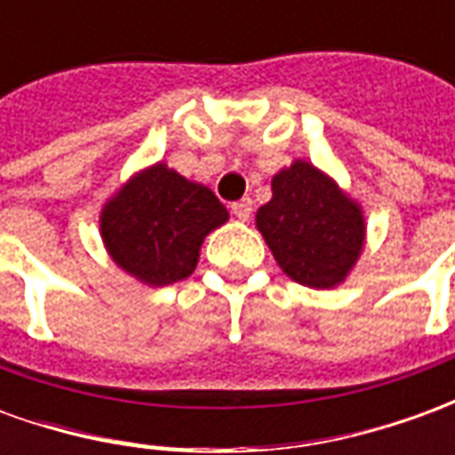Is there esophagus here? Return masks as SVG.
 I'll list each match as a JSON object with an SVG mask.
<instances>
[{"instance_id": "esophagus-1", "label": "esophagus", "mask_w": 455, "mask_h": 455, "mask_svg": "<svg viewBox=\"0 0 455 455\" xmlns=\"http://www.w3.org/2000/svg\"><path fill=\"white\" fill-rule=\"evenodd\" d=\"M231 212H234V217L236 219L246 221V219H251V214H253V199L251 197L238 199V202H234V204H231Z\"/></svg>"}]
</instances>
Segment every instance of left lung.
Returning <instances> with one entry per match:
<instances>
[{"label": "left lung", "instance_id": "1", "mask_svg": "<svg viewBox=\"0 0 455 455\" xmlns=\"http://www.w3.org/2000/svg\"><path fill=\"white\" fill-rule=\"evenodd\" d=\"M256 227L277 266L315 290L343 283L365 238L361 207L307 160L273 178V199L258 209Z\"/></svg>", "mask_w": 455, "mask_h": 455}]
</instances>
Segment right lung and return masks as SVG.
<instances>
[{
	"label": "right lung",
	"instance_id": "right-lung-1",
	"mask_svg": "<svg viewBox=\"0 0 455 455\" xmlns=\"http://www.w3.org/2000/svg\"><path fill=\"white\" fill-rule=\"evenodd\" d=\"M227 219L212 189L158 163L104 204L100 227L116 266L146 285L163 287L192 275L204 236Z\"/></svg>",
	"mask_w": 455,
	"mask_h": 455
}]
</instances>
